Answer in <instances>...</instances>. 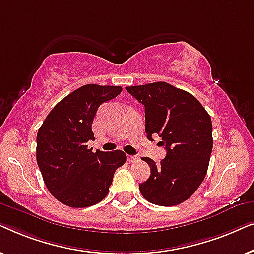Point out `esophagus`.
<instances>
[{"label": "esophagus", "instance_id": "obj_1", "mask_svg": "<svg viewBox=\"0 0 254 254\" xmlns=\"http://www.w3.org/2000/svg\"><path fill=\"white\" fill-rule=\"evenodd\" d=\"M138 159L137 156H133V155H127V161L128 162H136Z\"/></svg>", "mask_w": 254, "mask_h": 254}]
</instances>
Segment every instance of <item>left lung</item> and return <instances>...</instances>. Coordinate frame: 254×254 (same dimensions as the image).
I'll list each match as a JSON object with an SVG mask.
<instances>
[{
    "mask_svg": "<svg viewBox=\"0 0 254 254\" xmlns=\"http://www.w3.org/2000/svg\"><path fill=\"white\" fill-rule=\"evenodd\" d=\"M144 106L145 133L162 137L166 156L161 164L143 157L150 177L138 185L149 202L176 206L195 192L206 177L213 150V125L209 114L190 92L166 82L127 86Z\"/></svg>",
    "mask_w": 254,
    "mask_h": 254,
    "instance_id": "1",
    "label": "left lung"
}]
</instances>
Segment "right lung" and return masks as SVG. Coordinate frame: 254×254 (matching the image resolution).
I'll use <instances>...</instances> for the list:
<instances>
[{
	"label": "right lung",
	"mask_w": 254,
	"mask_h": 254,
	"mask_svg": "<svg viewBox=\"0 0 254 254\" xmlns=\"http://www.w3.org/2000/svg\"><path fill=\"white\" fill-rule=\"evenodd\" d=\"M121 86L86 84L55 105L37 135V163L47 190L72 208L98 203L109 193L113 175L125 164L126 154L88 148L91 126L103 103L116 98Z\"/></svg>",
	"instance_id": "right-lung-1"
}]
</instances>
